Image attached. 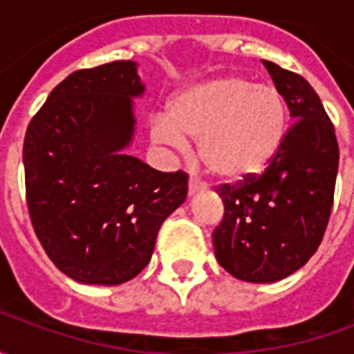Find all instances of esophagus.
I'll use <instances>...</instances> for the list:
<instances>
[{"label":"esophagus","instance_id":"34e87169","mask_svg":"<svg viewBox=\"0 0 354 354\" xmlns=\"http://www.w3.org/2000/svg\"><path fill=\"white\" fill-rule=\"evenodd\" d=\"M203 189V184H201L199 180H195V178H189V184H187V193L193 195V193H197Z\"/></svg>","mask_w":354,"mask_h":354}]
</instances>
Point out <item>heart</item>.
Wrapping results in <instances>:
<instances>
[{
    "label": "heart",
    "instance_id": "1",
    "mask_svg": "<svg viewBox=\"0 0 354 354\" xmlns=\"http://www.w3.org/2000/svg\"><path fill=\"white\" fill-rule=\"evenodd\" d=\"M288 131V106L279 88L243 75H223L192 85L155 115L149 134L159 146L197 142V157L222 184L258 176L281 151Z\"/></svg>",
    "mask_w": 354,
    "mask_h": 354
}]
</instances>
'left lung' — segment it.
Wrapping results in <instances>:
<instances>
[{
  "mask_svg": "<svg viewBox=\"0 0 354 354\" xmlns=\"http://www.w3.org/2000/svg\"><path fill=\"white\" fill-rule=\"evenodd\" d=\"M290 115L281 151L261 174L223 184V218L212 233L218 263L235 279L274 282L304 267L324 237L339 147L319 94L299 73L263 60Z\"/></svg>",
  "mask_w": 354,
  "mask_h": 354,
  "instance_id": "left-lung-1",
  "label": "left lung"
}]
</instances>
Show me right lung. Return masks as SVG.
<instances>
[{"label":"right lung","instance_id":"1","mask_svg":"<svg viewBox=\"0 0 354 354\" xmlns=\"http://www.w3.org/2000/svg\"><path fill=\"white\" fill-rule=\"evenodd\" d=\"M142 93L132 60L77 70L28 124L30 220L50 261L83 284L134 279L187 195L185 172H161L123 151L134 132L132 98Z\"/></svg>","mask_w":354,"mask_h":354}]
</instances>
